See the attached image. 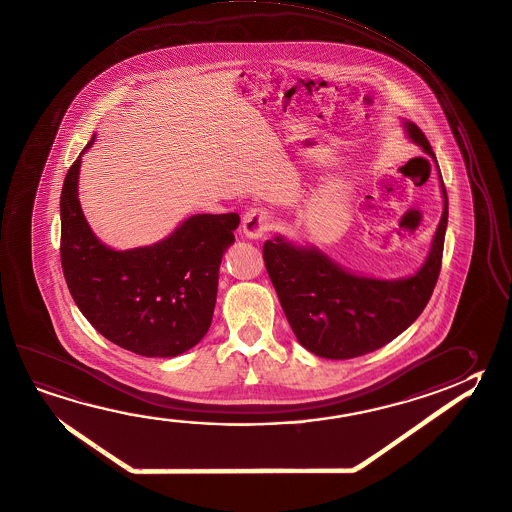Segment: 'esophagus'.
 I'll return each instance as SVG.
<instances>
[{"label":"esophagus","mask_w":512,"mask_h":512,"mask_svg":"<svg viewBox=\"0 0 512 512\" xmlns=\"http://www.w3.org/2000/svg\"><path fill=\"white\" fill-rule=\"evenodd\" d=\"M271 228V216L262 208H252L243 217V234L248 239H259Z\"/></svg>","instance_id":"esophagus-1"}]
</instances>
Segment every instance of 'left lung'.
Segmentation results:
<instances>
[{
    "label": "left lung",
    "mask_w": 512,
    "mask_h": 512,
    "mask_svg": "<svg viewBox=\"0 0 512 512\" xmlns=\"http://www.w3.org/2000/svg\"><path fill=\"white\" fill-rule=\"evenodd\" d=\"M404 127L413 142L435 160L421 129L413 122H404ZM440 189L444 212L426 262L412 277H359L313 246L298 248L282 237L264 243L262 257L271 284L302 347L320 358H358L381 349L419 318L442 266L448 226V194L442 178Z\"/></svg>",
    "instance_id": "1"
}]
</instances>
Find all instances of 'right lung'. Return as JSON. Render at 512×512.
<instances>
[{
    "label": "right lung",
    "instance_id": "obj_1",
    "mask_svg": "<svg viewBox=\"0 0 512 512\" xmlns=\"http://www.w3.org/2000/svg\"><path fill=\"white\" fill-rule=\"evenodd\" d=\"M61 192V264L73 300L97 331L147 358H174L198 345L216 307L219 264L239 216L198 214L153 246L117 252L100 243L82 214L81 156Z\"/></svg>",
    "mask_w": 512,
    "mask_h": 512
}]
</instances>
